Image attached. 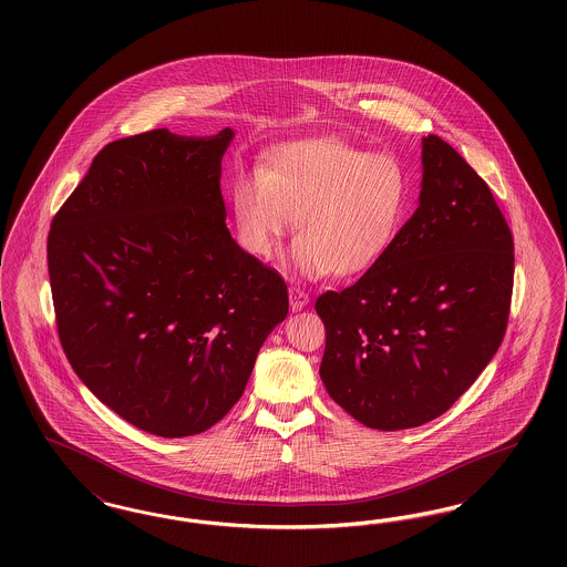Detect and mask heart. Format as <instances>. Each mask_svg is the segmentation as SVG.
I'll return each instance as SVG.
<instances>
[{
	"instance_id": "1",
	"label": "heart",
	"mask_w": 567,
	"mask_h": 567,
	"mask_svg": "<svg viewBox=\"0 0 567 567\" xmlns=\"http://www.w3.org/2000/svg\"><path fill=\"white\" fill-rule=\"evenodd\" d=\"M342 225L344 227V234H347V244H351V248L357 250H363V252H374L378 248V244L382 240V234H380V227H378L374 220H368V218H352L349 215V208L342 206L338 208L336 204H324L323 210L319 213H312L308 216L299 238L303 244H312L317 248H331L333 246V231L336 227ZM355 229V236L352 237L350 231Z\"/></svg>"
}]
</instances>
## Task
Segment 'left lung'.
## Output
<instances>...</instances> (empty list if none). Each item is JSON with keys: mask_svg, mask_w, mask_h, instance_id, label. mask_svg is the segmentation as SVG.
<instances>
[{"mask_svg": "<svg viewBox=\"0 0 567 567\" xmlns=\"http://www.w3.org/2000/svg\"><path fill=\"white\" fill-rule=\"evenodd\" d=\"M234 137L153 130L106 144L51 227L61 347L86 389L142 432H206L243 398L285 321L282 276L227 231Z\"/></svg>", "mask_w": 567, "mask_h": 567, "instance_id": "1", "label": "left lung"}]
</instances>
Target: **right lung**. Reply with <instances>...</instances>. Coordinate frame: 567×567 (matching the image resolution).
<instances>
[{
    "label": "right lung",
    "mask_w": 567,
    "mask_h": 567,
    "mask_svg": "<svg viewBox=\"0 0 567 567\" xmlns=\"http://www.w3.org/2000/svg\"><path fill=\"white\" fill-rule=\"evenodd\" d=\"M513 282L493 193L449 142L423 137L419 208L354 285L317 299L327 393L372 430L437 419L499 349Z\"/></svg>",
    "instance_id": "1"
}]
</instances>
